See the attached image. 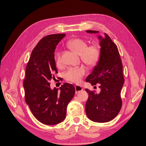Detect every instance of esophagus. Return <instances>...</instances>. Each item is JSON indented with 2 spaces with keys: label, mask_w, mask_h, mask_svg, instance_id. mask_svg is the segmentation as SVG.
Here are the masks:
<instances>
[{
  "label": "esophagus",
  "mask_w": 146,
  "mask_h": 146,
  "mask_svg": "<svg viewBox=\"0 0 146 146\" xmlns=\"http://www.w3.org/2000/svg\"><path fill=\"white\" fill-rule=\"evenodd\" d=\"M75 90H76V94H77L79 92L82 91L83 90V88H82V87L81 86L76 85V86H75Z\"/></svg>",
  "instance_id": "1"
}]
</instances>
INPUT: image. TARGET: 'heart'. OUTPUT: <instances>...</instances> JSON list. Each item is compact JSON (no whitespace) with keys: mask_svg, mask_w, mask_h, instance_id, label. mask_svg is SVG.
<instances>
[{"mask_svg":"<svg viewBox=\"0 0 146 146\" xmlns=\"http://www.w3.org/2000/svg\"><path fill=\"white\" fill-rule=\"evenodd\" d=\"M67 45L69 48L79 54L84 63L89 66H94L100 59L101 51L100 46L96 44L88 46L87 42L82 39L76 38L69 40ZM54 61L57 65L62 63L61 54L57 51L54 54ZM86 70L84 67L70 68L64 73V78L68 81L79 83L85 76Z\"/></svg>","mask_w":146,"mask_h":146,"instance_id":"1","label":"heart"}]
</instances>
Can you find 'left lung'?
<instances>
[{
  "label": "left lung",
  "instance_id": "1",
  "mask_svg": "<svg viewBox=\"0 0 146 146\" xmlns=\"http://www.w3.org/2000/svg\"><path fill=\"white\" fill-rule=\"evenodd\" d=\"M89 33L98 31L87 30ZM100 38L101 37H100ZM101 57L86 82L92 86L99 84L101 92L86 88L88 98L86 104V112L90 120L96 123L110 121L119 113L122 107L121 90L124 82L123 64L116 45L109 35L101 42Z\"/></svg>",
  "mask_w": 146,
  "mask_h": 146
}]
</instances>
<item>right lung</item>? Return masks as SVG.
<instances>
[{
    "instance_id": "add662e5",
    "label": "right lung",
    "mask_w": 146,
    "mask_h": 146,
    "mask_svg": "<svg viewBox=\"0 0 146 146\" xmlns=\"http://www.w3.org/2000/svg\"><path fill=\"white\" fill-rule=\"evenodd\" d=\"M65 34L44 36L32 51L23 81L25 100L33 115L40 123L54 125L64 120L67 107L74 94V87L64 83L60 91L50 88L51 79L58 73L54 51Z\"/></svg>"
}]
</instances>
